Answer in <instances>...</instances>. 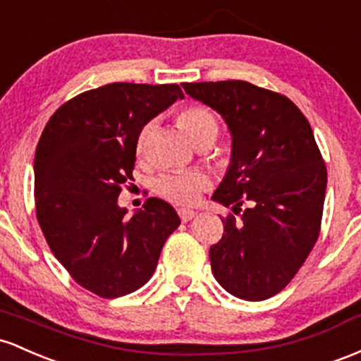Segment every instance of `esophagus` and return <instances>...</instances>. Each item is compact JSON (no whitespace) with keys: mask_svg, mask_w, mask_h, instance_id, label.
Masks as SVG:
<instances>
[{"mask_svg":"<svg viewBox=\"0 0 361 361\" xmlns=\"http://www.w3.org/2000/svg\"><path fill=\"white\" fill-rule=\"evenodd\" d=\"M177 213H179V218L182 221H191L194 216H196V212H192V209H185V208H179L177 209Z\"/></svg>","mask_w":361,"mask_h":361,"instance_id":"esophagus-1","label":"esophagus"}]
</instances>
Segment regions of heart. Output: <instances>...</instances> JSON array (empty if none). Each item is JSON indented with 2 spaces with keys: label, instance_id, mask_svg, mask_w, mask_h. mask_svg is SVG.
Masks as SVG:
<instances>
[{
  "label": "heart",
  "instance_id": "1",
  "mask_svg": "<svg viewBox=\"0 0 361 361\" xmlns=\"http://www.w3.org/2000/svg\"><path fill=\"white\" fill-rule=\"evenodd\" d=\"M180 128L184 129L189 140L196 145L197 148L202 145H212L220 133V124H218L216 116L209 109L201 107V105H192L180 111L179 117ZM155 123H147L136 137V152L143 155L147 149L149 135H152ZM212 180L202 172H165L161 173L153 182V189L160 197L167 200L173 204L191 206L200 200L201 192L209 189Z\"/></svg>",
  "mask_w": 361,
  "mask_h": 361
}]
</instances>
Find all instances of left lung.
Masks as SVG:
<instances>
[{
	"label": "left lung",
	"mask_w": 361,
	"mask_h": 361,
	"mask_svg": "<svg viewBox=\"0 0 361 361\" xmlns=\"http://www.w3.org/2000/svg\"><path fill=\"white\" fill-rule=\"evenodd\" d=\"M182 88L220 112L232 133V161L213 200L233 214L221 218L224 235L209 247L213 274L233 297L266 300L293 279L319 238L327 184L321 149L281 93L242 80Z\"/></svg>",
	"instance_id": "1"
}]
</instances>
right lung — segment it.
<instances>
[{
	"label": "right lung",
	"mask_w": 361,
	"mask_h": 361,
	"mask_svg": "<svg viewBox=\"0 0 361 361\" xmlns=\"http://www.w3.org/2000/svg\"><path fill=\"white\" fill-rule=\"evenodd\" d=\"M177 99H184L179 85L109 83L64 102L40 135L37 221L70 276L102 298L141 288L180 225L176 209L157 197L131 218L117 206L133 179L137 133Z\"/></svg>",
	"instance_id": "add662e5"
}]
</instances>
